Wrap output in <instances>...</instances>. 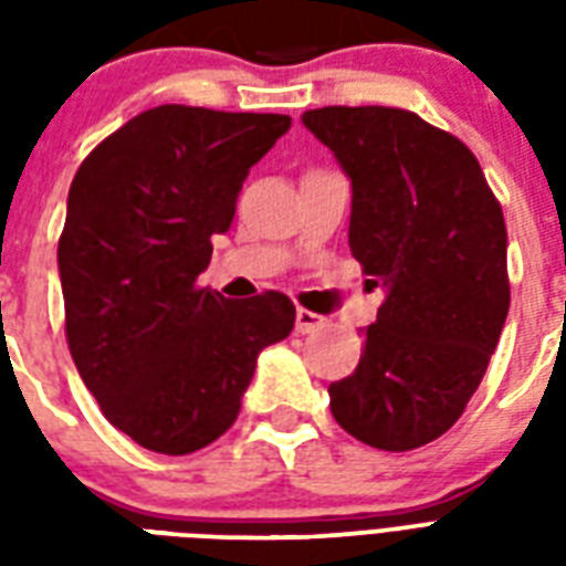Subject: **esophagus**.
I'll list each match as a JSON object with an SVG mask.
<instances>
[{"label": "esophagus", "instance_id": "obj_1", "mask_svg": "<svg viewBox=\"0 0 566 566\" xmlns=\"http://www.w3.org/2000/svg\"><path fill=\"white\" fill-rule=\"evenodd\" d=\"M319 328H326V317H319L308 308L296 311V332L300 335H311V332H319Z\"/></svg>", "mask_w": 566, "mask_h": 566}]
</instances>
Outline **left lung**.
<instances>
[{"mask_svg": "<svg viewBox=\"0 0 566 566\" xmlns=\"http://www.w3.org/2000/svg\"><path fill=\"white\" fill-rule=\"evenodd\" d=\"M353 181L349 249L387 291L332 413L385 452L426 447L482 385L509 317V231L475 155L413 111H305Z\"/></svg>", "mask_w": 566, "mask_h": 566, "instance_id": "left-lung-1", "label": "left lung"}]
</instances>
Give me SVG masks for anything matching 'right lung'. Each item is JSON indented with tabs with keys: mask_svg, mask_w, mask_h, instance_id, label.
Returning a JSON list of instances; mask_svg holds the SVG:
<instances>
[{
	"mask_svg": "<svg viewBox=\"0 0 566 566\" xmlns=\"http://www.w3.org/2000/svg\"><path fill=\"white\" fill-rule=\"evenodd\" d=\"M287 128V114L158 105L105 137L70 185L66 344L111 426L144 449L213 443L238 420L258 353L291 335L284 293L226 300L199 284L249 167Z\"/></svg>",
	"mask_w": 566,
	"mask_h": 566,
	"instance_id": "add662e5",
	"label": "right lung"
}]
</instances>
